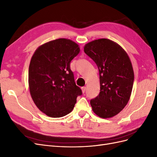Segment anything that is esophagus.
<instances>
[{"instance_id":"1","label":"esophagus","mask_w":157,"mask_h":157,"mask_svg":"<svg viewBox=\"0 0 157 157\" xmlns=\"http://www.w3.org/2000/svg\"><path fill=\"white\" fill-rule=\"evenodd\" d=\"M81 89H82V93H84V92H85V91H86V87H85V86L82 87V88H81Z\"/></svg>"}]
</instances>
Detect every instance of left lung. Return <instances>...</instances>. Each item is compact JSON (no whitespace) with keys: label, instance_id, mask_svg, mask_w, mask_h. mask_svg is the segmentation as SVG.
<instances>
[{"label":"left lung","instance_id":"8db88e82","mask_svg":"<svg viewBox=\"0 0 157 157\" xmlns=\"http://www.w3.org/2000/svg\"><path fill=\"white\" fill-rule=\"evenodd\" d=\"M84 50L97 65L100 92L90 100L93 111L101 118L119 113L129 101L134 74L126 52L121 46L107 39L95 40Z\"/></svg>","mask_w":157,"mask_h":157}]
</instances>
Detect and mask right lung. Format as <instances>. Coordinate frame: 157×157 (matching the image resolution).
<instances>
[{
	"mask_svg": "<svg viewBox=\"0 0 157 157\" xmlns=\"http://www.w3.org/2000/svg\"><path fill=\"white\" fill-rule=\"evenodd\" d=\"M80 52L78 45L66 39L42 44L32 56L29 86L33 101L47 116L62 117L73 109L82 94L75 82L70 63Z\"/></svg>",
	"mask_w": 157,
	"mask_h": 157,
	"instance_id": "right-lung-1",
	"label": "right lung"
}]
</instances>
